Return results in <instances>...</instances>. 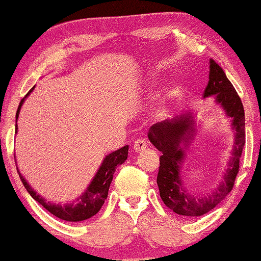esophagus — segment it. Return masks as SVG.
<instances>
[{
  "label": "esophagus",
  "instance_id": "1",
  "mask_svg": "<svg viewBox=\"0 0 261 261\" xmlns=\"http://www.w3.org/2000/svg\"><path fill=\"white\" fill-rule=\"evenodd\" d=\"M146 147H147V144H146V141L142 140V139H139V140L135 141L134 145H133V148H134L135 152L145 151Z\"/></svg>",
  "mask_w": 261,
  "mask_h": 261
}]
</instances>
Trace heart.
Listing matches in <instances>:
<instances>
[{"mask_svg": "<svg viewBox=\"0 0 261 261\" xmlns=\"http://www.w3.org/2000/svg\"><path fill=\"white\" fill-rule=\"evenodd\" d=\"M176 97H177V91H174V90H170V91H167L166 94H165V96H164V97H163L162 101L159 102L158 107H156L155 113L158 114L159 116L165 115V114L167 113V109H169V105H170V102L172 101V99L176 98Z\"/></svg>", "mask_w": 261, "mask_h": 261, "instance_id": "1", "label": "heart"}]
</instances>
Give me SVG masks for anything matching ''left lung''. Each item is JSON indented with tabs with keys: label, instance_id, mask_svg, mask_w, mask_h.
Instances as JSON below:
<instances>
[{
	"label": "left lung",
	"instance_id": "8db88e82",
	"mask_svg": "<svg viewBox=\"0 0 261 261\" xmlns=\"http://www.w3.org/2000/svg\"><path fill=\"white\" fill-rule=\"evenodd\" d=\"M209 69V82L203 96L209 97L215 95L216 103L222 107L234 129L233 152L223 180L219 187L212 194L202 197L189 194L184 188L180 165L185 156L183 146L190 144L195 134V121L191 114H184L174 119L158 122L153 124L148 130L149 141L163 153L159 158L160 166L156 177L160 197L167 208L178 215L188 217L202 216L209 213L231 191L246 141L245 110L241 98L224 71L213 59H210Z\"/></svg>",
	"mask_w": 261,
	"mask_h": 261
}]
</instances>
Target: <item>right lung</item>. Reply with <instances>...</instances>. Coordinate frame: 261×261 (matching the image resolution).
Listing matches in <instances>:
<instances>
[{"label":"right lung","mask_w":261,"mask_h":261,"mask_svg":"<svg viewBox=\"0 0 261 261\" xmlns=\"http://www.w3.org/2000/svg\"><path fill=\"white\" fill-rule=\"evenodd\" d=\"M33 89L34 88H32L31 90L27 92V95L21 99L19 108L16 110V121L19 119L20 109L23 105L24 98L31 94ZM15 132H17V124H15ZM127 156V145L123 146L122 148L117 149V151L107 155L105 160H103L101 167L98 169L97 173H96V176L94 177V179L91 180L90 185H89L84 194L77 198L76 203H70V204L65 205L46 202L45 198H42L40 195H38L37 192L31 188V185L27 183V180L24 179L22 174L20 173L19 169H17V172H19L20 179L22 181L23 187L26 188L28 194H30L35 201L40 203L46 210H48L49 213L53 214V215L58 217L60 220L69 221V222H80V221L90 219V217L96 215V214L99 212L103 203H105L107 197H108V190L110 183H112L113 180V174L115 172L116 167L124 163Z\"/></svg>","instance_id":"obj_1"}]
</instances>
